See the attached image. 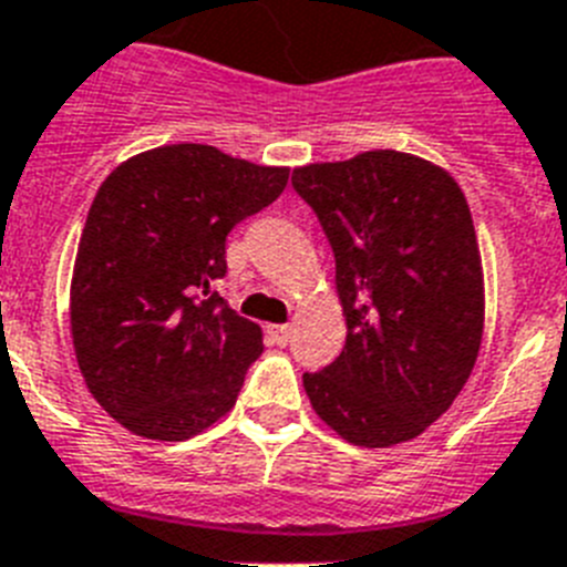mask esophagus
<instances>
[{"mask_svg": "<svg viewBox=\"0 0 567 567\" xmlns=\"http://www.w3.org/2000/svg\"><path fill=\"white\" fill-rule=\"evenodd\" d=\"M268 334L274 337L276 346H288V340L293 334V326H288V322L285 326H268Z\"/></svg>", "mask_w": 567, "mask_h": 567, "instance_id": "obj_1", "label": "esophagus"}]
</instances>
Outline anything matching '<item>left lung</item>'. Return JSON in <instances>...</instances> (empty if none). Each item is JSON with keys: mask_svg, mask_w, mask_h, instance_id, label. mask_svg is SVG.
Listing matches in <instances>:
<instances>
[{"mask_svg": "<svg viewBox=\"0 0 567 567\" xmlns=\"http://www.w3.org/2000/svg\"><path fill=\"white\" fill-rule=\"evenodd\" d=\"M334 250L346 346L302 374L313 412L357 446H394L453 406L484 331V274L467 198L394 150L293 169Z\"/></svg>", "mask_w": 567, "mask_h": 567, "instance_id": "obj_1", "label": "left lung"}]
</instances>
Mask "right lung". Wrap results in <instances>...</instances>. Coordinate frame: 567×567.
<instances>
[{
    "label": "right lung",
    "mask_w": 567,
    "mask_h": 567,
    "mask_svg": "<svg viewBox=\"0 0 567 567\" xmlns=\"http://www.w3.org/2000/svg\"><path fill=\"white\" fill-rule=\"evenodd\" d=\"M288 173L173 144L100 184L71 276V337L85 386L121 426L184 441L233 409L261 328L213 282L227 274V233L274 204Z\"/></svg>",
    "instance_id": "obj_1"
}]
</instances>
